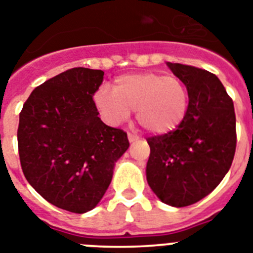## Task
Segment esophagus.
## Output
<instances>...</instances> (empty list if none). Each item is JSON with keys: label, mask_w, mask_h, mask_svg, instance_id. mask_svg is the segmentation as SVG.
Masks as SVG:
<instances>
[{"label": "esophagus", "mask_w": 253, "mask_h": 253, "mask_svg": "<svg viewBox=\"0 0 253 253\" xmlns=\"http://www.w3.org/2000/svg\"><path fill=\"white\" fill-rule=\"evenodd\" d=\"M128 139H129V142L133 143V142H135V140L138 139V137H137V135H135V134L129 133V134H128Z\"/></svg>", "instance_id": "1"}]
</instances>
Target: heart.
Instances as JSON below:
<instances>
[{
    "mask_svg": "<svg viewBox=\"0 0 253 253\" xmlns=\"http://www.w3.org/2000/svg\"><path fill=\"white\" fill-rule=\"evenodd\" d=\"M95 104L111 124L124 122L135 110L140 126L154 134L177 128L186 115L189 92L185 82L176 76L157 72L134 73L116 78L114 91L101 88Z\"/></svg>",
    "mask_w": 253,
    "mask_h": 253,
    "instance_id": "b5f03b06",
    "label": "heart"
}]
</instances>
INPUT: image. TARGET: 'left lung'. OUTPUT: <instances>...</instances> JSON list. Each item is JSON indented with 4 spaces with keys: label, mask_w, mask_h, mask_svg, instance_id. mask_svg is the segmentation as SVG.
Masks as SVG:
<instances>
[{
    "label": "left lung",
    "mask_w": 253,
    "mask_h": 253,
    "mask_svg": "<svg viewBox=\"0 0 253 253\" xmlns=\"http://www.w3.org/2000/svg\"><path fill=\"white\" fill-rule=\"evenodd\" d=\"M167 66L186 84L189 106L175 130L147 139V181L161 202L182 208L211 193L231 169L236 114L215 75L186 64Z\"/></svg>",
    "instance_id": "left-lung-1"
}]
</instances>
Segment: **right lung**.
<instances>
[{
	"label": "right lung",
	"mask_w": 253,
	"mask_h": 253,
	"mask_svg": "<svg viewBox=\"0 0 253 253\" xmlns=\"http://www.w3.org/2000/svg\"><path fill=\"white\" fill-rule=\"evenodd\" d=\"M101 69H68L38 86L20 113V163L46 202L82 214L106 193L115 162L128 149L122 129L101 122L93 95Z\"/></svg>",
	"instance_id": "right-lung-1"
}]
</instances>
